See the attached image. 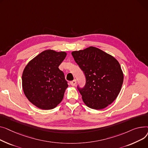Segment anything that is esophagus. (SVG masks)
Masks as SVG:
<instances>
[{"mask_svg": "<svg viewBox=\"0 0 148 148\" xmlns=\"http://www.w3.org/2000/svg\"><path fill=\"white\" fill-rule=\"evenodd\" d=\"M70 84H71V85H72V86H75V85H76V79H74L73 81H72L70 82Z\"/></svg>", "mask_w": 148, "mask_h": 148, "instance_id": "1", "label": "esophagus"}]
</instances>
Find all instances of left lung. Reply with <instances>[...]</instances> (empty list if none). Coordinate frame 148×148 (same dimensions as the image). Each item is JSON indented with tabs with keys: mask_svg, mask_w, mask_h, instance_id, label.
Listing matches in <instances>:
<instances>
[{
	"mask_svg": "<svg viewBox=\"0 0 148 148\" xmlns=\"http://www.w3.org/2000/svg\"><path fill=\"white\" fill-rule=\"evenodd\" d=\"M84 72L86 85L79 91L88 108L103 109L114 101L121 90L124 74L118 60L94 47L72 52Z\"/></svg>",
	"mask_w": 148,
	"mask_h": 148,
	"instance_id": "obj_1",
	"label": "left lung"
}]
</instances>
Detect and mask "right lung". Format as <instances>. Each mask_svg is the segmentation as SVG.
<instances>
[{"label": "right lung", "instance_id": "add662e5", "mask_svg": "<svg viewBox=\"0 0 148 148\" xmlns=\"http://www.w3.org/2000/svg\"><path fill=\"white\" fill-rule=\"evenodd\" d=\"M66 55L64 51L47 49L25 66L22 75L23 92L37 108L53 109L62 101L68 85L58 66Z\"/></svg>", "mask_w": 148, "mask_h": 148}]
</instances>
